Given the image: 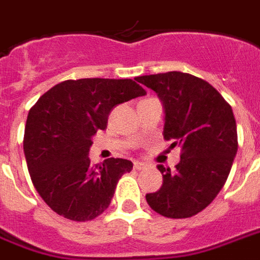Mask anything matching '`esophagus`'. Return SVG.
<instances>
[{
    "label": "esophagus",
    "instance_id": "obj_1",
    "mask_svg": "<svg viewBox=\"0 0 260 260\" xmlns=\"http://www.w3.org/2000/svg\"><path fill=\"white\" fill-rule=\"evenodd\" d=\"M134 168H136V170H144L145 164L141 161H134Z\"/></svg>",
    "mask_w": 260,
    "mask_h": 260
}]
</instances>
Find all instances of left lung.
I'll use <instances>...</instances> for the list:
<instances>
[{
	"instance_id": "left-lung-1",
	"label": "left lung",
	"mask_w": 260,
	"mask_h": 260,
	"mask_svg": "<svg viewBox=\"0 0 260 260\" xmlns=\"http://www.w3.org/2000/svg\"><path fill=\"white\" fill-rule=\"evenodd\" d=\"M154 90L164 108L166 140L182 146L175 170L157 166L161 188L146 194L154 212L187 218L209 206L224 187L237 153L232 107L209 82L182 72L136 78Z\"/></svg>"
}]
</instances>
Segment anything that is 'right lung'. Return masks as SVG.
<instances>
[{
    "instance_id": "obj_1",
    "label": "right lung",
    "mask_w": 260,
    "mask_h": 260,
    "mask_svg": "<svg viewBox=\"0 0 260 260\" xmlns=\"http://www.w3.org/2000/svg\"><path fill=\"white\" fill-rule=\"evenodd\" d=\"M136 81L68 80L47 90L28 112V172L42 199L59 216L72 221L100 216L110 206L120 176L133 170V162L124 158L92 166L88 154L92 137L107 127L112 108L146 94Z\"/></svg>"
}]
</instances>
